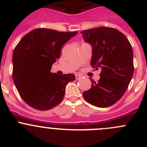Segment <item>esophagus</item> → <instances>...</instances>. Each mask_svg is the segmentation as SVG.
Segmentation results:
<instances>
[{"instance_id": "1", "label": "esophagus", "mask_w": 147, "mask_h": 147, "mask_svg": "<svg viewBox=\"0 0 147 147\" xmlns=\"http://www.w3.org/2000/svg\"><path fill=\"white\" fill-rule=\"evenodd\" d=\"M81 78H82V76H81L80 75H75V78H76V80L80 79Z\"/></svg>"}]
</instances>
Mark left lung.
Here are the masks:
<instances>
[{
    "mask_svg": "<svg viewBox=\"0 0 147 147\" xmlns=\"http://www.w3.org/2000/svg\"><path fill=\"white\" fill-rule=\"evenodd\" d=\"M92 47L91 65L100 69V79L91 80L92 87L83 92L84 100L97 107L116 103L128 88L134 73L133 50L125 35L115 28L100 27L81 32Z\"/></svg>",
    "mask_w": 147,
    "mask_h": 147,
    "instance_id": "1",
    "label": "left lung"
}]
</instances>
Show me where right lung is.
<instances>
[{"instance_id": "obj_1", "label": "right lung", "mask_w": 147, "mask_h": 147, "mask_svg": "<svg viewBox=\"0 0 147 147\" xmlns=\"http://www.w3.org/2000/svg\"><path fill=\"white\" fill-rule=\"evenodd\" d=\"M78 33L37 28L20 40L13 54V79L21 98L38 110H49L60 104L66 84L73 74L50 72L65 42Z\"/></svg>"}]
</instances>
